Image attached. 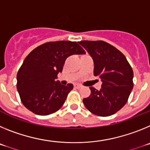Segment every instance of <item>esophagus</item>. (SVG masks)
<instances>
[{
    "mask_svg": "<svg viewBox=\"0 0 150 150\" xmlns=\"http://www.w3.org/2000/svg\"><path fill=\"white\" fill-rule=\"evenodd\" d=\"M75 88H82V86H80V85H76V86H75Z\"/></svg>",
    "mask_w": 150,
    "mask_h": 150,
    "instance_id": "1",
    "label": "esophagus"
}]
</instances>
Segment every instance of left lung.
I'll return each instance as SVG.
<instances>
[{"label":"left lung","mask_w":150,"mask_h":150,"mask_svg":"<svg viewBox=\"0 0 150 150\" xmlns=\"http://www.w3.org/2000/svg\"><path fill=\"white\" fill-rule=\"evenodd\" d=\"M94 61V75L102 81L101 88L89 87L91 94L83 100L87 109L99 116H109L127 103L134 86V73L119 50L102 40L79 41Z\"/></svg>","instance_id":"obj_1"}]
</instances>
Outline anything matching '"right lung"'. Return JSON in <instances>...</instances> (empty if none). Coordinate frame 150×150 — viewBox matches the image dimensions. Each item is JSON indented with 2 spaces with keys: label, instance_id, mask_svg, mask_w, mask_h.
<instances>
[{
  "label": "right lung",
  "instance_id": "1",
  "mask_svg": "<svg viewBox=\"0 0 150 150\" xmlns=\"http://www.w3.org/2000/svg\"><path fill=\"white\" fill-rule=\"evenodd\" d=\"M86 52L76 42L55 41L33 50L17 73V90L21 101L37 115L46 116L59 110L74 86H63L58 78L67 58Z\"/></svg>",
  "mask_w": 150,
  "mask_h": 150
}]
</instances>
